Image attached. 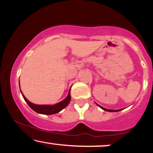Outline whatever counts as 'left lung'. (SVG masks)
I'll return each mask as SVG.
<instances>
[{"label": "left lung", "instance_id": "1", "mask_svg": "<svg viewBox=\"0 0 153 153\" xmlns=\"http://www.w3.org/2000/svg\"><path fill=\"white\" fill-rule=\"evenodd\" d=\"M97 105H98V106H99V107H101V108H102V109H103L104 111H106L112 112V111H121V109H119V110H111V109H107V108H103V107H102V106H99V104H97Z\"/></svg>", "mask_w": 153, "mask_h": 153}]
</instances>
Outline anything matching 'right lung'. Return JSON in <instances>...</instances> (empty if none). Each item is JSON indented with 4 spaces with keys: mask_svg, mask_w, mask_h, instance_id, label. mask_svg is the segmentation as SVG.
<instances>
[{
    "mask_svg": "<svg viewBox=\"0 0 153 153\" xmlns=\"http://www.w3.org/2000/svg\"><path fill=\"white\" fill-rule=\"evenodd\" d=\"M22 92V91H21ZM22 94L24 97V100L26 103H28L31 108H32L34 111H36V113L42 114H45V115H50V114H54L58 113L61 110H62L63 108H65L68 106V103H70L71 99V89H70L69 93H68V96L66 97L65 99H64L61 102L56 103L54 105H36L34 103H32L29 101L25 96H24L22 92Z\"/></svg>",
    "mask_w": 153,
    "mask_h": 153,
    "instance_id": "1",
    "label": "right lung"
}]
</instances>
